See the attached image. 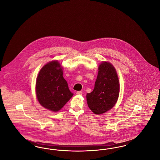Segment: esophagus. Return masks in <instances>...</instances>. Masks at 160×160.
<instances>
[{"label": "esophagus", "mask_w": 160, "mask_h": 160, "mask_svg": "<svg viewBox=\"0 0 160 160\" xmlns=\"http://www.w3.org/2000/svg\"><path fill=\"white\" fill-rule=\"evenodd\" d=\"M76 94L78 95H82L83 94V93L82 91H77L76 92Z\"/></svg>", "instance_id": "obj_1"}]
</instances>
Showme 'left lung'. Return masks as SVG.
<instances>
[{"mask_svg":"<svg viewBox=\"0 0 160 160\" xmlns=\"http://www.w3.org/2000/svg\"><path fill=\"white\" fill-rule=\"evenodd\" d=\"M119 89V78L113 65L110 62H102L98 67L94 89L86 95L89 108L94 114L106 113L116 104Z\"/></svg>","mask_w":160,"mask_h":160,"instance_id":"1","label":"left lung"}]
</instances>
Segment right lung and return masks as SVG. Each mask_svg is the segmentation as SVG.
I'll return each instance as SVG.
<instances>
[{
    "label": "right lung",
    "mask_w": 160,
    "mask_h": 160,
    "mask_svg": "<svg viewBox=\"0 0 160 160\" xmlns=\"http://www.w3.org/2000/svg\"><path fill=\"white\" fill-rule=\"evenodd\" d=\"M35 91L39 104L52 112L60 110L73 95L58 61H51L41 69L37 78Z\"/></svg>",
    "instance_id": "add662e5"
}]
</instances>
